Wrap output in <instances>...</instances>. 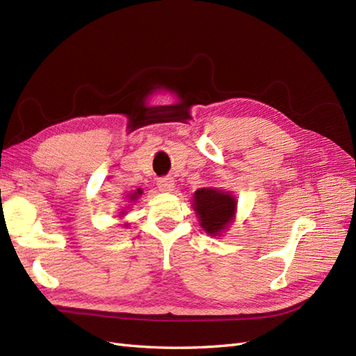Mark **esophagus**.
Masks as SVG:
<instances>
[{
  "mask_svg": "<svg viewBox=\"0 0 356 356\" xmlns=\"http://www.w3.org/2000/svg\"><path fill=\"white\" fill-rule=\"evenodd\" d=\"M157 186L161 191H172L175 187V181L170 177H163V178L157 179Z\"/></svg>",
  "mask_w": 356,
  "mask_h": 356,
  "instance_id": "esophagus-1",
  "label": "esophagus"
}]
</instances>
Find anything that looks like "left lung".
Instances as JSON below:
<instances>
[{
	"label": "left lung",
	"instance_id": "8db88e82",
	"mask_svg": "<svg viewBox=\"0 0 356 356\" xmlns=\"http://www.w3.org/2000/svg\"><path fill=\"white\" fill-rule=\"evenodd\" d=\"M196 213L199 215L202 229L217 236L232 222L236 199L215 188H200L195 193V203H193Z\"/></svg>",
	"mask_w": 356,
	"mask_h": 356
}]
</instances>
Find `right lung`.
<instances>
[{
    "mask_svg": "<svg viewBox=\"0 0 356 356\" xmlns=\"http://www.w3.org/2000/svg\"><path fill=\"white\" fill-rule=\"evenodd\" d=\"M141 193H143L141 190H138V191H135V193H134V195L131 196V199H134V200H135V199H136V197H138L139 195H141Z\"/></svg>",
    "mask_w": 356,
    "mask_h": 356,
    "instance_id": "add662e5",
    "label": "right lung"
}]
</instances>
